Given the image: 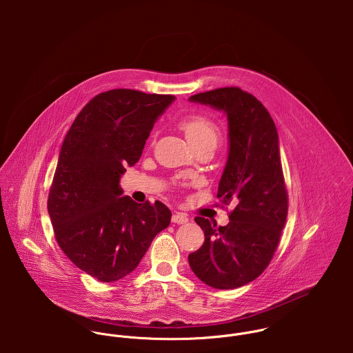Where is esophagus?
Instances as JSON below:
<instances>
[{
	"mask_svg": "<svg viewBox=\"0 0 353 353\" xmlns=\"http://www.w3.org/2000/svg\"><path fill=\"white\" fill-rule=\"evenodd\" d=\"M171 221L175 223V224H185L189 221V217L186 213H181V212H176L172 214L171 217Z\"/></svg>",
	"mask_w": 353,
	"mask_h": 353,
	"instance_id": "1",
	"label": "esophagus"
}]
</instances>
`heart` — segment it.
<instances>
[{"mask_svg":"<svg viewBox=\"0 0 353 353\" xmlns=\"http://www.w3.org/2000/svg\"><path fill=\"white\" fill-rule=\"evenodd\" d=\"M179 128L185 132L186 139L193 148L206 145L216 150L221 141L220 126L213 119L202 114H190L182 118L179 121Z\"/></svg>","mask_w":353,"mask_h":353,"instance_id":"heart-1","label":"heart"}]
</instances>
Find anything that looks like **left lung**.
Returning a JSON list of instances; mask_svg holds the SVG:
<instances>
[{"mask_svg": "<svg viewBox=\"0 0 353 353\" xmlns=\"http://www.w3.org/2000/svg\"><path fill=\"white\" fill-rule=\"evenodd\" d=\"M190 101L223 110L228 119L230 152L217 197L235 203L230 223L217 227L208 219L194 220L205 235L189 263L202 283L234 290L255 280L279 246L288 213L276 125L252 94L224 87L190 97Z\"/></svg>", "mask_w": 353, "mask_h": 353, "instance_id": "8db88e82", "label": "left lung"}]
</instances>
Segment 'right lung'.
<instances>
[{
  "label": "right lung",
  "instance_id": "right-lung-1",
  "mask_svg": "<svg viewBox=\"0 0 353 353\" xmlns=\"http://www.w3.org/2000/svg\"><path fill=\"white\" fill-rule=\"evenodd\" d=\"M174 99L126 88L101 92L79 112L61 147L48 200L55 241L103 283L133 272L171 221L160 201L121 197L119 178L139 161L154 121Z\"/></svg>",
  "mask_w": 353,
  "mask_h": 353
}]
</instances>
